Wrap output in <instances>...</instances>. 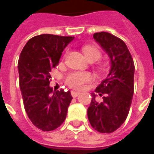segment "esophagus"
Returning <instances> with one entry per match:
<instances>
[{
    "instance_id": "34e87169",
    "label": "esophagus",
    "mask_w": 154,
    "mask_h": 154,
    "mask_svg": "<svg viewBox=\"0 0 154 154\" xmlns=\"http://www.w3.org/2000/svg\"><path fill=\"white\" fill-rule=\"evenodd\" d=\"M71 95H72V97H77V96H79V95H80V92H79V91H71Z\"/></svg>"
}]
</instances>
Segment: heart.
Returning <instances> with one entry per match:
<instances>
[{"label": "heart", "instance_id": "heart-1", "mask_svg": "<svg viewBox=\"0 0 154 154\" xmlns=\"http://www.w3.org/2000/svg\"><path fill=\"white\" fill-rule=\"evenodd\" d=\"M83 53L88 59L95 58L96 60L100 59L101 53L100 49L96 46L87 45L83 47ZM94 79V76L87 72H72L65 77V82L67 86L73 89H81L86 83H88Z\"/></svg>", "mask_w": 154, "mask_h": 154}]
</instances>
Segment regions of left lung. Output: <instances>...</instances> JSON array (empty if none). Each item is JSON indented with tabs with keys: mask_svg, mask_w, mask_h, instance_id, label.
Here are the masks:
<instances>
[{
	"mask_svg": "<svg viewBox=\"0 0 154 154\" xmlns=\"http://www.w3.org/2000/svg\"><path fill=\"white\" fill-rule=\"evenodd\" d=\"M93 38L110 56L111 68L96 89L103 100L97 101L96 95L91 93L87 116L97 131L110 134L122 125L129 114L134 94V63L122 39L107 32L95 33Z\"/></svg>",
	"mask_w": 154,
	"mask_h": 154,
	"instance_id": "obj_1",
	"label": "left lung"
}]
</instances>
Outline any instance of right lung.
Here are the masks:
<instances>
[{
    "mask_svg": "<svg viewBox=\"0 0 154 154\" xmlns=\"http://www.w3.org/2000/svg\"><path fill=\"white\" fill-rule=\"evenodd\" d=\"M73 39L72 36L40 35L31 38L18 62L20 87L25 111L33 125L43 131L56 129L66 119L72 97L70 91L49 87L50 72L62 53Z\"/></svg>",
    "mask_w": 154,
    "mask_h": 154,
    "instance_id": "add662e5",
    "label": "right lung"
}]
</instances>
